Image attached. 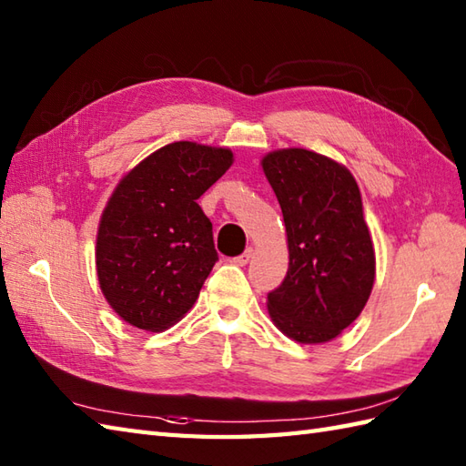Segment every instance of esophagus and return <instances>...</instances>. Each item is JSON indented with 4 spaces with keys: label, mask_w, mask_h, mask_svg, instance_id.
Instances as JSON below:
<instances>
[{
    "label": "esophagus",
    "mask_w": 466,
    "mask_h": 466,
    "mask_svg": "<svg viewBox=\"0 0 466 466\" xmlns=\"http://www.w3.org/2000/svg\"><path fill=\"white\" fill-rule=\"evenodd\" d=\"M252 256H254V250L248 248V250H244L240 256H236V258H234L232 262L238 264V266H246V264H248V262L252 260Z\"/></svg>",
    "instance_id": "obj_1"
}]
</instances>
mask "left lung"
<instances>
[{
	"label": "left lung",
	"instance_id": "obj_1",
	"mask_svg": "<svg viewBox=\"0 0 466 466\" xmlns=\"http://www.w3.org/2000/svg\"><path fill=\"white\" fill-rule=\"evenodd\" d=\"M262 170L282 208L290 256L268 294L270 319L296 342H329L359 319L374 284L359 184L339 162L302 147L266 154Z\"/></svg>",
	"mask_w": 466,
	"mask_h": 466
}]
</instances>
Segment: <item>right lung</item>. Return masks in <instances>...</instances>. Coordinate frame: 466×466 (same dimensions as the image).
I'll list each match as a JSON object with an SVG mask.
<instances>
[{
	"label": "right lung",
	"mask_w": 466,
	"mask_h": 466,
	"mask_svg": "<svg viewBox=\"0 0 466 466\" xmlns=\"http://www.w3.org/2000/svg\"><path fill=\"white\" fill-rule=\"evenodd\" d=\"M232 162L228 147L174 142L116 186L97 228L96 268L122 320L160 332L192 309L218 262L212 222L196 200Z\"/></svg>",
	"instance_id": "add662e5"
}]
</instances>
